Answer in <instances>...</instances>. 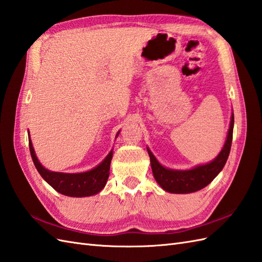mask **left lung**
Instances as JSON below:
<instances>
[{"label": "left lung", "instance_id": "left-lung-1", "mask_svg": "<svg viewBox=\"0 0 262 262\" xmlns=\"http://www.w3.org/2000/svg\"><path fill=\"white\" fill-rule=\"evenodd\" d=\"M233 123L234 118L232 114L227 141L223 145L219 156L212 162L205 165H199V167L192 170L177 171L165 169L157 161V159L153 157L151 151L148 149L153 177H155L156 181L160 184V187L163 190L172 193H191L207 187L219 174V172L225 167L228 160L232 143Z\"/></svg>", "mask_w": 262, "mask_h": 262}]
</instances>
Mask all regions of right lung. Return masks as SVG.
Here are the masks:
<instances>
[{
  "instance_id": "add662e5",
  "label": "right lung",
  "mask_w": 262,
  "mask_h": 262,
  "mask_svg": "<svg viewBox=\"0 0 262 262\" xmlns=\"http://www.w3.org/2000/svg\"><path fill=\"white\" fill-rule=\"evenodd\" d=\"M29 146L32 160L34 162L36 170L41 177L57 192L68 196H89L97 194L103 189L109 178L110 163L112 160V151L109 153L103 162H101L97 168L83 173H59L44 169L33 150V145L29 137Z\"/></svg>"
}]
</instances>
